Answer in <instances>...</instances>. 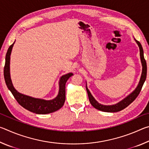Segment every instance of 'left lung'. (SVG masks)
I'll return each mask as SVG.
<instances>
[{"label":"left lung","instance_id":"obj_1","mask_svg":"<svg viewBox=\"0 0 149 149\" xmlns=\"http://www.w3.org/2000/svg\"><path fill=\"white\" fill-rule=\"evenodd\" d=\"M135 41L137 42L139 47L140 50V58H141V64H142V74H141V76L140 78L139 83L137 85V87H136V89L130 93V94L126 97L125 99H123L122 100H121L120 102L116 104H113V105H103L100 104L98 102L97 100L95 99V98L93 97L91 93H90L89 90L88 89L86 85V90L88 94V97H89V99L90 103L91 104L93 107L95 108L96 109L102 111V112H117L119 111L122 110L124 109L127 107H128L131 103L133 102L135 100L136 98L137 97V96L139 94L143 84L146 80V77H147V62L144 58V53H143V47L141 46V45L139 42L137 41L135 39Z\"/></svg>","mask_w":149,"mask_h":149}]
</instances>
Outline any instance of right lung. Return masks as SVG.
<instances>
[{"label":"right lung","instance_id":"right-lung-1","mask_svg":"<svg viewBox=\"0 0 149 149\" xmlns=\"http://www.w3.org/2000/svg\"><path fill=\"white\" fill-rule=\"evenodd\" d=\"M14 43L9 47L5 58V65L4 68V77L7 87L10 91L17 102L26 108V110L38 114H46L54 112L59 110L64 105L65 99V83L69 78L72 76V73H68L60 77L59 80V91L56 98L47 100L41 99H36L29 96L22 94L15 89L10 78V54L14 46Z\"/></svg>","mask_w":149,"mask_h":149}]
</instances>
